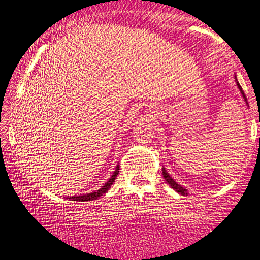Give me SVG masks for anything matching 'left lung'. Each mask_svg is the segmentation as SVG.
I'll use <instances>...</instances> for the list:
<instances>
[{"mask_svg":"<svg viewBox=\"0 0 260 260\" xmlns=\"http://www.w3.org/2000/svg\"><path fill=\"white\" fill-rule=\"evenodd\" d=\"M236 84H237V86H239V88H240L241 94H242V97H243V99H245L246 103H247L246 94H245V92H243V90H242V87H241V85L239 84V82H237V79H236ZM247 105H248V103H247ZM161 170H163V176H164V179H166V181L168 182V184L172 186V188H174V190H175L176 192H179V193H181L182 196H185V194H187V190H186L185 187H182L181 185H179L176 181H174V179L172 178V176L169 175V174H168V172L166 170V168H163V169H161Z\"/></svg>","mask_w":260,"mask_h":260,"instance_id":"left-lung-1","label":"left lung"}]
</instances>
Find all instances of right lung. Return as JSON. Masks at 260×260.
Wrapping results in <instances>:
<instances>
[{"label": "right lung", "mask_w": 260, "mask_h": 260, "mask_svg": "<svg viewBox=\"0 0 260 260\" xmlns=\"http://www.w3.org/2000/svg\"><path fill=\"white\" fill-rule=\"evenodd\" d=\"M118 174H119V166H117V168H115V172L113 173V175L111 176V179H109L108 181H107L106 184L103 185L102 187H101L99 191L91 192V193H86V194H82V196H72V197H69V200H72V201H79V202H80V201H81V202H85V201H93V200H97V198L102 196L103 193H106V192L108 191L109 188H111V186H112L113 182H114V180L117 179Z\"/></svg>", "instance_id": "obj_1"}]
</instances>
